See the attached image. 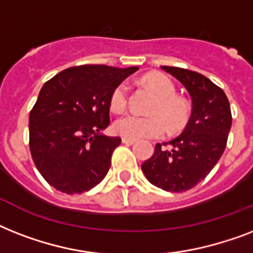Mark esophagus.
Here are the masks:
<instances>
[{"mask_svg": "<svg viewBox=\"0 0 253 253\" xmlns=\"http://www.w3.org/2000/svg\"><path fill=\"white\" fill-rule=\"evenodd\" d=\"M122 143H125V144H134V143H135V140H134V139L122 138Z\"/></svg>", "mask_w": 253, "mask_h": 253, "instance_id": "34e87169", "label": "esophagus"}]
</instances>
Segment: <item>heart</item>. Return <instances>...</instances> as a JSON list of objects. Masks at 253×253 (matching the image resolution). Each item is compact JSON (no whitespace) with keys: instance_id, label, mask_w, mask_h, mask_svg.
Returning <instances> with one entry per match:
<instances>
[{"instance_id":"b5f03b06","label":"heart","mask_w":253,"mask_h":253,"mask_svg":"<svg viewBox=\"0 0 253 253\" xmlns=\"http://www.w3.org/2000/svg\"><path fill=\"white\" fill-rule=\"evenodd\" d=\"M144 83L159 95L151 107L155 115L127 114L115 122L114 128L123 138L144 139L159 138L167 130L170 132L181 130L189 119V106L184 99L176 97V86L168 76L163 73H151L144 77ZM128 103V86L121 83L114 87L110 95V107L121 113Z\"/></svg>"}]
</instances>
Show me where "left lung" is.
Segmentation results:
<instances>
[{
	"label": "left lung",
	"mask_w": 253,
	"mask_h": 253,
	"mask_svg": "<svg viewBox=\"0 0 253 253\" xmlns=\"http://www.w3.org/2000/svg\"><path fill=\"white\" fill-rule=\"evenodd\" d=\"M188 90L192 114L185 130L166 144H156L142 164L147 180L167 192H186L208 176L223 154L231 128V109L224 91L194 71L162 67Z\"/></svg>",
	"instance_id": "obj_1"
}]
</instances>
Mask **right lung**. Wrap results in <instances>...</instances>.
<instances>
[{
  "mask_svg": "<svg viewBox=\"0 0 253 253\" xmlns=\"http://www.w3.org/2000/svg\"><path fill=\"white\" fill-rule=\"evenodd\" d=\"M138 67L80 65L64 69L43 85L30 113V151L51 186L80 194L109 172L119 136L101 131L109 123L114 87Z\"/></svg>",
  "mask_w": 253,
  "mask_h": 253,
  "instance_id": "add662e5",
  "label": "right lung"
}]
</instances>
